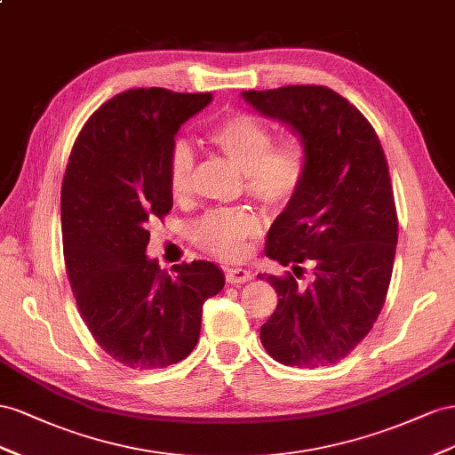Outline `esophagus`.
I'll use <instances>...</instances> for the list:
<instances>
[{"label": "esophagus", "mask_w": 455, "mask_h": 455, "mask_svg": "<svg viewBox=\"0 0 455 455\" xmlns=\"http://www.w3.org/2000/svg\"><path fill=\"white\" fill-rule=\"evenodd\" d=\"M225 276L228 283H243L251 280V272L248 268H242V267H230L225 270Z\"/></svg>", "instance_id": "esophagus-1"}]
</instances>
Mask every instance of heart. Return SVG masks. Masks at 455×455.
Instances as JSON below:
<instances>
[{"mask_svg":"<svg viewBox=\"0 0 455 455\" xmlns=\"http://www.w3.org/2000/svg\"><path fill=\"white\" fill-rule=\"evenodd\" d=\"M207 140L230 162L243 170L245 190L270 210L288 205L308 173V150L301 139L275 142L272 129L250 112H232L217 120ZM196 158L187 140H175L167 154V185L172 196L187 198L194 183ZM261 230V219L251 210L207 212L192 232L202 248L225 259H238L245 243Z\"/></svg>","mask_w":455,"mask_h":455,"instance_id":"b5f03b06","label":"heart"}]
</instances>
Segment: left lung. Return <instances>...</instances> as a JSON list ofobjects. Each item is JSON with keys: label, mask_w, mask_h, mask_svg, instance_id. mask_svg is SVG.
<instances>
[{"label": "left lung", "mask_w": 455, "mask_h": 455, "mask_svg": "<svg viewBox=\"0 0 455 455\" xmlns=\"http://www.w3.org/2000/svg\"><path fill=\"white\" fill-rule=\"evenodd\" d=\"M242 97L293 127L308 150L305 185L272 223L265 253L295 275L313 262L315 276L308 286L291 272L261 276L278 293L261 343L285 366H331L370 333L391 283L398 219L381 142L364 114L330 87Z\"/></svg>", "instance_id": "1"}]
</instances>
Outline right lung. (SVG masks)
I'll use <instances>...</instances> for the list:
<instances>
[{
  "instance_id": "1",
  "label": "right lung",
  "mask_w": 455,
  "mask_h": 455,
  "mask_svg": "<svg viewBox=\"0 0 455 455\" xmlns=\"http://www.w3.org/2000/svg\"><path fill=\"white\" fill-rule=\"evenodd\" d=\"M212 93L129 89L105 102L77 135L60 190L67 275L99 347L120 364L156 370L196 347L204 301L225 285L215 263L147 257L152 219L173 207L167 154L179 127Z\"/></svg>"
}]
</instances>
